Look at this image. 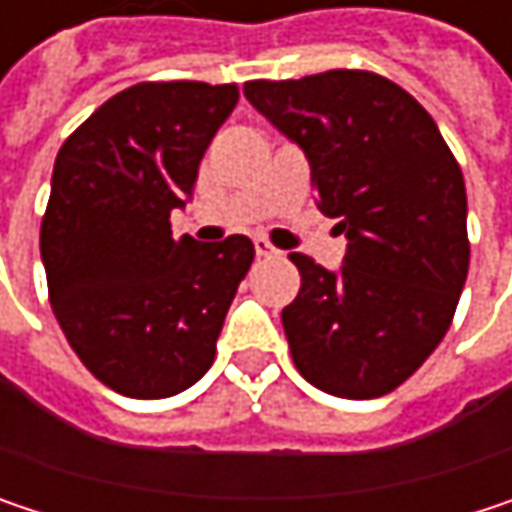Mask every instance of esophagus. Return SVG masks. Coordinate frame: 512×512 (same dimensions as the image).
<instances>
[{"label":"esophagus","mask_w":512,"mask_h":512,"mask_svg":"<svg viewBox=\"0 0 512 512\" xmlns=\"http://www.w3.org/2000/svg\"><path fill=\"white\" fill-rule=\"evenodd\" d=\"M255 255L257 257H272V255H275V246H272L269 240L257 237V240H255Z\"/></svg>","instance_id":"1"}]
</instances>
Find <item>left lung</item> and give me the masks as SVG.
<instances>
[{
    "label": "left lung",
    "mask_w": 512,
    "mask_h": 512,
    "mask_svg": "<svg viewBox=\"0 0 512 512\" xmlns=\"http://www.w3.org/2000/svg\"><path fill=\"white\" fill-rule=\"evenodd\" d=\"M243 94L305 151L317 207L347 237L338 272L290 255L302 275L281 311L293 364L326 394L382 397L454 320L468 275L460 165L430 112L379 73L255 79Z\"/></svg>",
    "instance_id": "1"
}]
</instances>
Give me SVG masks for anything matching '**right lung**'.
I'll return each mask as SVG.
<instances>
[{"instance_id":"1","label":"right lung","mask_w":512,"mask_h":512,"mask_svg":"<svg viewBox=\"0 0 512 512\" xmlns=\"http://www.w3.org/2000/svg\"><path fill=\"white\" fill-rule=\"evenodd\" d=\"M237 85L139 82L106 100L55 156L41 222L50 305L79 361L112 391L162 400L216 358L255 246L171 237Z\"/></svg>"}]
</instances>
